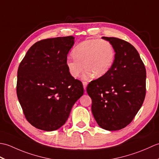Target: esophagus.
Instances as JSON below:
<instances>
[{"label": "esophagus", "mask_w": 159, "mask_h": 159, "mask_svg": "<svg viewBox=\"0 0 159 159\" xmlns=\"http://www.w3.org/2000/svg\"><path fill=\"white\" fill-rule=\"evenodd\" d=\"M83 88H84V89L86 90L87 85V82H86V81H83Z\"/></svg>", "instance_id": "esophagus-1"}]
</instances>
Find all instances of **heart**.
<instances>
[{
  "label": "heart",
  "instance_id": "b5f03b06",
  "mask_svg": "<svg viewBox=\"0 0 159 159\" xmlns=\"http://www.w3.org/2000/svg\"><path fill=\"white\" fill-rule=\"evenodd\" d=\"M74 59L68 58L66 65L70 74L78 78L85 69L84 79L92 75L100 78L109 72L115 59L113 45L104 39H87L79 43L72 50Z\"/></svg>",
  "mask_w": 159,
  "mask_h": 159
}]
</instances>
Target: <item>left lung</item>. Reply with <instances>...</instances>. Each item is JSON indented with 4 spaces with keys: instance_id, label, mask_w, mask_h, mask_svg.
Returning <instances> with one entry per match:
<instances>
[{
    "instance_id": "8db88e82",
    "label": "left lung",
    "mask_w": 159,
    "mask_h": 159,
    "mask_svg": "<svg viewBox=\"0 0 159 159\" xmlns=\"http://www.w3.org/2000/svg\"><path fill=\"white\" fill-rule=\"evenodd\" d=\"M113 45L115 59L109 72L89 83L96 122L107 130L128 126L142 106L146 92V71L139 52L126 41L102 37Z\"/></svg>"
}]
</instances>
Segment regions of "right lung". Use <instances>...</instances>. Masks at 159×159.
<instances>
[{
  "mask_svg": "<svg viewBox=\"0 0 159 159\" xmlns=\"http://www.w3.org/2000/svg\"><path fill=\"white\" fill-rule=\"evenodd\" d=\"M73 36L40 40L26 52L18 70L16 93L26 120L40 130H57L83 94L81 81L66 65Z\"/></svg>",
  "mask_w": 159,
  "mask_h": 159,
  "instance_id": "add662e5",
  "label": "right lung"
}]
</instances>
